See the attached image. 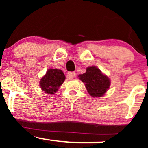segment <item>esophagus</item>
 <instances>
[{"label": "esophagus", "mask_w": 148, "mask_h": 148, "mask_svg": "<svg viewBox=\"0 0 148 148\" xmlns=\"http://www.w3.org/2000/svg\"><path fill=\"white\" fill-rule=\"evenodd\" d=\"M76 76V74L75 72H69L68 74H67V77L68 79H72L73 77H75Z\"/></svg>", "instance_id": "1"}]
</instances>
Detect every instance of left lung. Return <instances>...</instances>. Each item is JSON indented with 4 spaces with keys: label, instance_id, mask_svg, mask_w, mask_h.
<instances>
[{
    "label": "left lung",
    "instance_id": "obj_1",
    "mask_svg": "<svg viewBox=\"0 0 148 148\" xmlns=\"http://www.w3.org/2000/svg\"><path fill=\"white\" fill-rule=\"evenodd\" d=\"M78 76L85 84L90 95L93 97H102L111 85L109 78L95 66L87 67L86 73L79 74Z\"/></svg>",
    "mask_w": 148,
    "mask_h": 148
}]
</instances>
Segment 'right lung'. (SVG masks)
<instances>
[{
  "label": "right lung",
  "mask_w": 148,
  "mask_h": 148,
  "mask_svg": "<svg viewBox=\"0 0 148 148\" xmlns=\"http://www.w3.org/2000/svg\"><path fill=\"white\" fill-rule=\"evenodd\" d=\"M64 80L65 76L62 70L59 69H49L40 79V86L45 93L53 95L56 92Z\"/></svg>",
  "instance_id": "right-lung-1"
}]
</instances>
